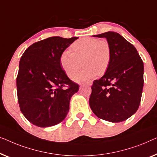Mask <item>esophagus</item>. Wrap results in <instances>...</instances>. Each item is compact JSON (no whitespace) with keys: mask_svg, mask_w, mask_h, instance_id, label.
Wrapping results in <instances>:
<instances>
[{"mask_svg":"<svg viewBox=\"0 0 157 157\" xmlns=\"http://www.w3.org/2000/svg\"><path fill=\"white\" fill-rule=\"evenodd\" d=\"M92 82H84L82 84H81V85H87L88 86H91L92 85Z\"/></svg>","mask_w":157,"mask_h":157,"instance_id":"obj_1","label":"esophagus"}]
</instances>
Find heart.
I'll return each instance as SVG.
<instances>
[{
    "mask_svg": "<svg viewBox=\"0 0 157 157\" xmlns=\"http://www.w3.org/2000/svg\"><path fill=\"white\" fill-rule=\"evenodd\" d=\"M112 59L111 48L106 40L84 37L75 41L70 46V52L65 51L60 56V64L70 78L82 71L74 79L82 81L93 78L97 75H103L107 71Z\"/></svg>",
    "mask_w": 157,
    "mask_h": 157,
    "instance_id": "1",
    "label": "heart"
}]
</instances>
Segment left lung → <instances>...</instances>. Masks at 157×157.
Returning <instances> with one entry per match:
<instances>
[{"label": "left lung", "instance_id": "left-lung-1", "mask_svg": "<svg viewBox=\"0 0 157 157\" xmlns=\"http://www.w3.org/2000/svg\"><path fill=\"white\" fill-rule=\"evenodd\" d=\"M93 36L107 39L112 59L105 75L93 82L90 108L101 120L122 122L133 115L140 106L144 63L134 46L117 33L109 31Z\"/></svg>", "mask_w": 157, "mask_h": 157}]
</instances>
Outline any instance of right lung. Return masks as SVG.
Here are the masks:
<instances>
[{
	"instance_id": "right-lung-1",
	"label": "right lung",
	"mask_w": 157,
	"mask_h": 157,
	"mask_svg": "<svg viewBox=\"0 0 157 157\" xmlns=\"http://www.w3.org/2000/svg\"><path fill=\"white\" fill-rule=\"evenodd\" d=\"M78 38L48 37L33 44L22 56L16 79L17 100L22 114L33 124L52 127L67 116L79 85L63 70L60 56ZM65 86L68 88L63 89Z\"/></svg>"
}]
</instances>
